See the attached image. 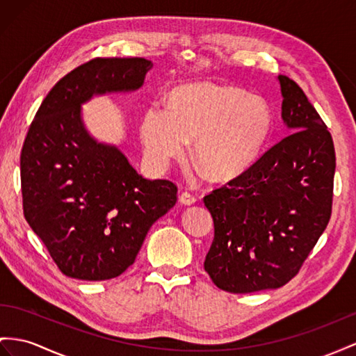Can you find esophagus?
<instances>
[{
    "instance_id": "34e87169",
    "label": "esophagus",
    "mask_w": 356,
    "mask_h": 356,
    "mask_svg": "<svg viewBox=\"0 0 356 356\" xmlns=\"http://www.w3.org/2000/svg\"><path fill=\"white\" fill-rule=\"evenodd\" d=\"M195 200H197V198H195L193 194H189V193H181L180 197H179V202H180L181 204H185V206L194 204Z\"/></svg>"
}]
</instances>
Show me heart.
<instances>
[{
	"instance_id": "b5f03b06",
	"label": "heart",
	"mask_w": 356,
	"mask_h": 356,
	"mask_svg": "<svg viewBox=\"0 0 356 356\" xmlns=\"http://www.w3.org/2000/svg\"><path fill=\"white\" fill-rule=\"evenodd\" d=\"M270 127V109L261 96L203 83L172 90L167 108L145 109L140 136L152 168H165L194 140L191 158L195 165L209 179L225 181L257 161Z\"/></svg>"
}]
</instances>
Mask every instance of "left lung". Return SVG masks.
Returning <instances> with one entry per match:
<instances>
[{
	"mask_svg": "<svg viewBox=\"0 0 356 356\" xmlns=\"http://www.w3.org/2000/svg\"><path fill=\"white\" fill-rule=\"evenodd\" d=\"M289 135L204 197L215 236L204 269L216 287L252 293L284 286L299 272L331 218L334 143L290 78L280 75Z\"/></svg>",
	"mask_w": 356,
	"mask_h": 356,
	"instance_id": "obj_1",
	"label": "left lung"
}]
</instances>
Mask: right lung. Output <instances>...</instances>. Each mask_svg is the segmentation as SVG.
Instances as JSON below:
<instances>
[{
  "mask_svg": "<svg viewBox=\"0 0 356 356\" xmlns=\"http://www.w3.org/2000/svg\"><path fill=\"white\" fill-rule=\"evenodd\" d=\"M153 63L95 58L51 88L21 153L26 222L65 275L111 280L135 261L145 234L177 202L168 180L144 179L124 153L90 135L83 105L140 90Z\"/></svg>",
  "mask_w": 356,
  "mask_h": 356,
  "instance_id": "add662e5",
  "label": "right lung"
}]
</instances>
